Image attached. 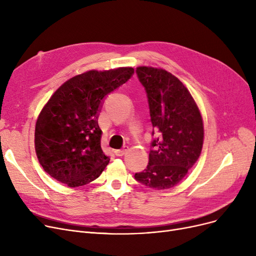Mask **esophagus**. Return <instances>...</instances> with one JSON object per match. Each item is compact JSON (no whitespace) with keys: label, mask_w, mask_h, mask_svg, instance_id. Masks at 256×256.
<instances>
[{"label":"esophagus","mask_w":256,"mask_h":256,"mask_svg":"<svg viewBox=\"0 0 256 256\" xmlns=\"http://www.w3.org/2000/svg\"><path fill=\"white\" fill-rule=\"evenodd\" d=\"M128 146H124L122 150H115V154H116L117 156H124V154L128 152Z\"/></svg>","instance_id":"1"}]
</instances>
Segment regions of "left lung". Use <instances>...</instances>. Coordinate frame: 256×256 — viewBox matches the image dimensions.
Masks as SVG:
<instances>
[{
	"mask_svg": "<svg viewBox=\"0 0 256 256\" xmlns=\"http://www.w3.org/2000/svg\"><path fill=\"white\" fill-rule=\"evenodd\" d=\"M148 98L150 120L156 138L152 142L150 162L135 178L156 190L178 184L198 160L204 145V120L190 91L163 68L136 70Z\"/></svg>",
	"mask_w": 256,
	"mask_h": 256,
	"instance_id": "1",
	"label": "left lung"
}]
</instances>
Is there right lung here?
I'll return each mask as SVG.
<instances>
[{
    "label": "right lung",
    "instance_id": "right-lung-1",
    "mask_svg": "<svg viewBox=\"0 0 256 256\" xmlns=\"http://www.w3.org/2000/svg\"><path fill=\"white\" fill-rule=\"evenodd\" d=\"M132 74V67L89 70L54 92L35 126L36 156L52 178L76 188L100 176L110 158L100 147L98 116L104 98Z\"/></svg>",
    "mask_w": 256,
    "mask_h": 256
}]
</instances>
